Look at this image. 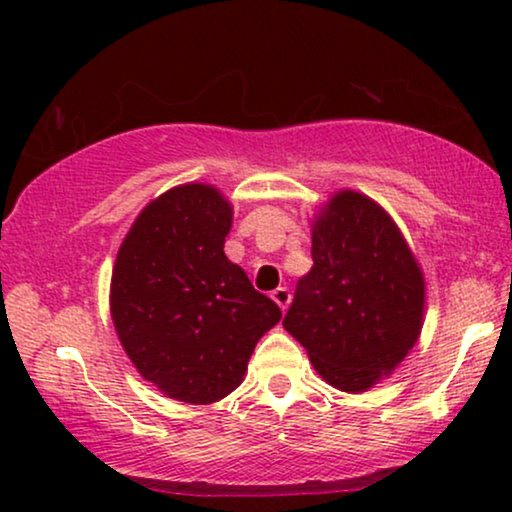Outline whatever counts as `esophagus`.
<instances>
[{
    "mask_svg": "<svg viewBox=\"0 0 512 512\" xmlns=\"http://www.w3.org/2000/svg\"><path fill=\"white\" fill-rule=\"evenodd\" d=\"M270 296L279 307H282V310H286V307H289V303H291V291L286 289V286H279V289L272 291Z\"/></svg>",
    "mask_w": 512,
    "mask_h": 512,
    "instance_id": "1",
    "label": "esophagus"
}]
</instances>
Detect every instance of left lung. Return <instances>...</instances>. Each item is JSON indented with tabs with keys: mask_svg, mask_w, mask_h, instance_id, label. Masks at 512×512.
I'll list each match as a JSON object with an SVG mask.
<instances>
[{
	"mask_svg": "<svg viewBox=\"0 0 512 512\" xmlns=\"http://www.w3.org/2000/svg\"><path fill=\"white\" fill-rule=\"evenodd\" d=\"M312 270L298 279L284 328L342 391L389 375L422 331L424 277L401 230L366 195H333L312 228Z\"/></svg>",
	"mask_w": 512,
	"mask_h": 512,
	"instance_id": "8db88e82",
	"label": "left lung"
}]
</instances>
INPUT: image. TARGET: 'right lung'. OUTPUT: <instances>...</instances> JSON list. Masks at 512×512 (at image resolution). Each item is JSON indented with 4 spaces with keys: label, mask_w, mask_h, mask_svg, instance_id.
<instances>
[{
    "label": "right lung",
    "mask_w": 512,
    "mask_h": 512,
    "mask_svg": "<svg viewBox=\"0 0 512 512\" xmlns=\"http://www.w3.org/2000/svg\"><path fill=\"white\" fill-rule=\"evenodd\" d=\"M233 207L186 184L132 223L111 277V317L130 361L170 398L205 405L242 382L282 310L223 254Z\"/></svg>",
    "instance_id": "obj_1"
}]
</instances>
